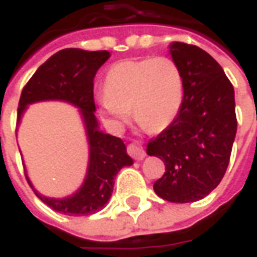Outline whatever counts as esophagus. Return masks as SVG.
<instances>
[{"label":"esophagus","instance_id":"1","mask_svg":"<svg viewBox=\"0 0 257 257\" xmlns=\"http://www.w3.org/2000/svg\"><path fill=\"white\" fill-rule=\"evenodd\" d=\"M128 153H129V156L134 157L135 160H138V161H142V160H143V158L146 157L145 150H143L142 147H139V146H136V145H129Z\"/></svg>","mask_w":257,"mask_h":257}]
</instances>
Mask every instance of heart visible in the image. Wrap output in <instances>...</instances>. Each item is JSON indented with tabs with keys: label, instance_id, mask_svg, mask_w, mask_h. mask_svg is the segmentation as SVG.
Instances as JSON below:
<instances>
[{
	"label": "heart",
	"instance_id": "obj_1",
	"mask_svg": "<svg viewBox=\"0 0 257 257\" xmlns=\"http://www.w3.org/2000/svg\"><path fill=\"white\" fill-rule=\"evenodd\" d=\"M183 99V73L167 56L114 63L104 77V89L95 92L99 112L112 128H121L131 110L150 132L168 128L178 117Z\"/></svg>",
	"mask_w": 257,
	"mask_h": 257
}]
</instances>
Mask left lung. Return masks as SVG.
I'll use <instances>...</instances> for the list:
<instances>
[{"instance_id":"left-lung-1","label":"left lung","mask_w":257,"mask_h":257,"mask_svg":"<svg viewBox=\"0 0 257 257\" xmlns=\"http://www.w3.org/2000/svg\"><path fill=\"white\" fill-rule=\"evenodd\" d=\"M169 53L183 73V104L146 151L165 162L157 195L186 204L206 197L226 173L237 134L235 99L221 66L204 49L172 42Z\"/></svg>"}]
</instances>
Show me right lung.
Here are the masks:
<instances>
[{"label":"right lung","mask_w":257,"mask_h":257,"mask_svg":"<svg viewBox=\"0 0 257 257\" xmlns=\"http://www.w3.org/2000/svg\"><path fill=\"white\" fill-rule=\"evenodd\" d=\"M108 58L107 51L90 52L74 48L59 51L38 67L20 95L18 126L29 106L38 101L68 103L78 108L82 119L89 157L84 182L77 191L63 198L47 197L34 189L25 168L26 179L37 197L63 215L85 216L103 209L111 197L119 169L134 164L122 140L100 131L95 115L93 78Z\"/></svg>","instance_id":"1"}]
</instances>
